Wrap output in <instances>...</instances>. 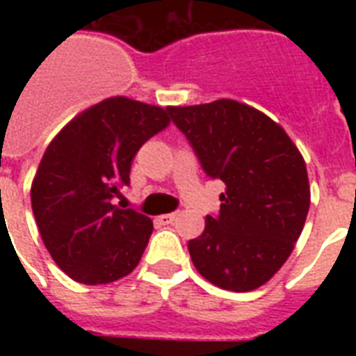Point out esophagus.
I'll return each mask as SVG.
<instances>
[{
    "label": "esophagus",
    "mask_w": 356,
    "mask_h": 356,
    "mask_svg": "<svg viewBox=\"0 0 356 356\" xmlns=\"http://www.w3.org/2000/svg\"><path fill=\"white\" fill-rule=\"evenodd\" d=\"M175 220H177V214L172 212V214H162V216L156 218V223H159V225H170V223H173Z\"/></svg>",
    "instance_id": "esophagus-1"
}]
</instances>
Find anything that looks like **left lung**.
Wrapping results in <instances>:
<instances>
[{
    "mask_svg": "<svg viewBox=\"0 0 356 356\" xmlns=\"http://www.w3.org/2000/svg\"><path fill=\"white\" fill-rule=\"evenodd\" d=\"M168 113L203 172L225 184L220 212L188 242L195 270L231 292L262 286L286 262L309 214L303 156L281 125L234 99Z\"/></svg>",
    "mask_w": 356,
    "mask_h": 356,
    "instance_id": "obj_1",
    "label": "left lung"
}]
</instances>
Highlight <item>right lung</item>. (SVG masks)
<instances>
[{"label":"right lung","mask_w":356,"mask_h":356,"mask_svg":"<svg viewBox=\"0 0 356 356\" xmlns=\"http://www.w3.org/2000/svg\"><path fill=\"white\" fill-rule=\"evenodd\" d=\"M170 125L168 108L108 97L75 116L47 145L31 205L55 264L83 284H107L138 266L153 222L114 197L134 155Z\"/></svg>","instance_id":"1"}]
</instances>
